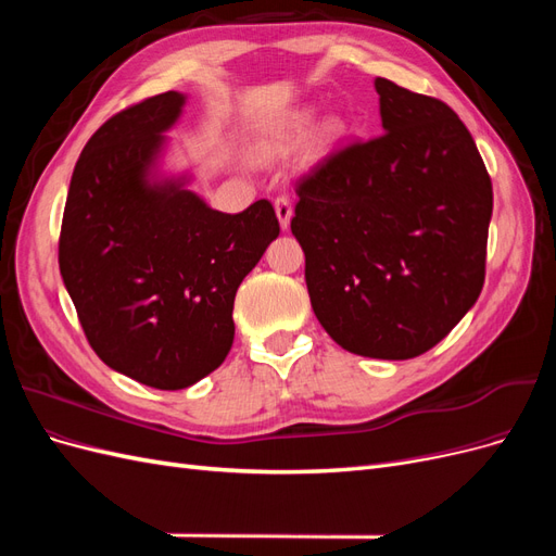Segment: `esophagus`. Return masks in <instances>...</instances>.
Listing matches in <instances>:
<instances>
[{
  "label": "esophagus",
  "instance_id": "esophagus-1",
  "mask_svg": "<svg viewBox=\"0 0 556 556\" xmlns=\"http://www.w3.org/2000/svg\"><path fill=\"white\" fill-rule=\"evenodd\" d=\"M274 206H276V215H278L280 229H288V227H290V220H292V201H290L288 197H278Z\"/></svg>",
  "mask_w": 556,
  "mask_h": 556
}]
</instances>
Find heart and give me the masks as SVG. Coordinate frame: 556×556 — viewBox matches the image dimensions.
Segmentation results:
<instances>
[{"label": "heart", "instance_id": "heart-1", "mask_svg": "<svg viewBox=\"0 0 556 556\" xmlns=\"http://www.w3.org/2000/svg\"><path fill=\"white\" fill-rule=\"evenodd\" d=\"M308 125H311V113L308 111L299 113L294 121L278 134V137H274L271 141H266L262 146V155L264 157L285 155L288 150H292L301 141ZM341 137H343V123L339 121V117L329 115L313 131V150L315 153H325V150H329Z\"/></svg>", "mask_w": 556, "mask_h": 556}]
</instances>
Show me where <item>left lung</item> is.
Masks as SVG:
<instances>
[{"mask_svg": "<svg viewBox=\"0 0 556 556\" xmlns=\"http://www.w3.org/2000/svg\"><path fill=\"white\" fill-rule=\"evenodd\" d=\"M382 131L296 182L292 233L319 325L343 350L413 359L473 308L492 180L441 99L376 78Z\"/></svg>", "mask_w": 556, "mask_h": 556, "instance_id": "obj_1", "label": "left lung"}]
</instances>
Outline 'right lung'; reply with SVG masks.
<instances>
[{
    "label": "right lung",
    "mask_w": 556,
    "mask_h": 556,
    "mask_svg": "<svg viewBox=\"0 0 556 556\" xmlns=\"http://www.w3.org/2000/svg\"><path fill=\"white\" fill-rule=\"evenodd\" d=\"M182 106L169 90L92 134L60 231V274L92 350L155 390H182L225 362L233 296L280 233L266 199L220 213L188 190V174H160Z\"/></svg>",
    "instance_id": "right-lung-1"
}]
</instances>
